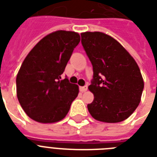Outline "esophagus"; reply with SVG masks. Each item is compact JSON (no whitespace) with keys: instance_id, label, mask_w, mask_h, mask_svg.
I'll return each instance as SVG.
<instances>
[{"instance_id":"obj_1","label":"esophagus","mask_w":157,"mask_h":157,"mask_svg":"<svg viewBox=\"0 0 157 157\" xmlns=\"http://www.w3.org/2000/svg\"><path fill=\"white\" fill-rule=\"evenodd\" d=\"M88 90V86H81V87H80V90H81V92H86V90Z\"/></svg>"}]
</instances>
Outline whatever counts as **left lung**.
Segmentation results:
<instances>
[{
    "label": "left lung",
    "mask_w": 157,
    "mask_h": 157,
    "mask_svg": "<svg viewBox=\"0 0 157 157\" xmlns=\"http://www.w3.org/2000/svg\"><path fill=\"white\" fill-rule=\"evenodd\" d=\"M81 44L93 66L89 90L94 98L87 105L97 121L117 123L139 106L144 83L133 57L112 36L99 32L81 34Z\"/></svg>",
    "instance_id": "left-lung-1"
}]
</instances>
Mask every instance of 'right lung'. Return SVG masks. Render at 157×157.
I'll return each mask as SVG.
<instances>
[{
	"label": "right lung",
	"instance_id": "right-lung-1",
	"mask_svg": "<svg viewBox=\"0 0 157 157\" xmlns=\"http://www.w3.org/2000/svg\"><path fill=\"white\" fill-rule=\"evenodd\" d=\"M81 40L78 33L56 31L41 39L23 62L16 77L17 97L31 119L54 123L67 114L78 86L62 80L67 62Z\"/></svg>",
	"mask_w": 157,
	"mask_h": 157
}]
</instances>
